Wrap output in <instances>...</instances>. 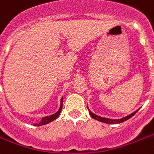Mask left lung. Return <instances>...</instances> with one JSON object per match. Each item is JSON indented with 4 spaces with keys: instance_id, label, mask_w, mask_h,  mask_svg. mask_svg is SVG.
I'll list each match as a JSON object with an SVG mask.
<instances>
[{
    "instance_id": "8db88e82",
    "label": "left lung",
    "mask_w": 154,
    "mask_h": 154,
    "mask_svg": "<svg viewBox=\"0 0 154 154\" xmlns=\"http://www.w3.org/2000/svg\"><path fill=\"white\" fill-rule=\"evenodd\" d=\"M87 108L88 110H89V113H90V116L92 117V118H94V119H95L96 120H98V121L100 122H103V123H106V124H119V123H123V122L126 121V120H128V119H129L131 117H132V116H134L135 114L137 113V111H138V110H137L136 111H134L133 113L130 114V115H128V116H125V117H124V118H121V119H109V118H104V117H102V116H97V115H95V114H94L92 112V111H90V109H89V107H88L87 106Z\"/></svg>"
}]
</instances>
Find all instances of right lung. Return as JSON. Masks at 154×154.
Instances as JSON below:
<instances>
[{
  "label": "right lung",
  "instance_id": "add662e5",
  "mask_svg": "<svg viewBox=\"0 0 154 154\" xmlns=\"http://www.w3.org/2000/svg\"><path fill=\"white\" fill-rule=\"evenodd\" d=\"M62 106H63V98H61L60 99V108L57 111H56V113L52 114L51 116H45V117H43L42 119H41V121L39 123H35L34 124V126H42V125H45V124H48L50 122L53 121L56 119L58 118V116H60V114L62 110Z\"/></svg>",
  "mask_w": 154,
  "mask_h": 154
}]
</instances>
